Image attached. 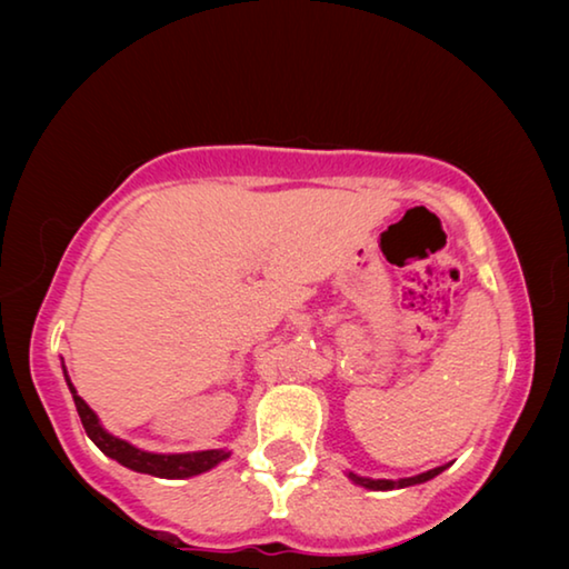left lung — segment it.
<instances>
[{
    "mask_svg": "<svg viewBox=\"0 0 569 569\" xmlns=\"http://www.w3.org/2000/svg\"><path fill=\"white\" fill-rule=\"evenodd\" d=\"M447 467H449V465H447ZM447 467L429 469V471H423V475L409 477V479H369V477H359V475H353V471H349V479L353 481V485H359V487H366V489H379V492H387V489H401V487L421 485V481L435 479V477H437V475H441V471H445Z\"/></svg>",
    "mask_w": 569,
    "mask_h": 569,
    "instance_id": "8db88e82",
    "label": "left lung"
}]
</instances>
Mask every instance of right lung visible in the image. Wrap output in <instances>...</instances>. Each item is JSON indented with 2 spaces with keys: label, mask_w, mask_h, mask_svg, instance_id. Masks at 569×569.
<instances>
[{
  "label": "right lung",
  "mask_w": 569,
  "mask_h": 569,
  "mask_svg": "<svg viewBox=\"0 0 569 569\" xmlns=\"http://www.w3.org/2000/svg\"><path fill=\"white\" fill-rule=\"evenodd\" d=\"M64 379H67V387L72 391L77 413H80L82 427L88 431V437L100 447L102 455L120 461L122 467H128L132 471H142V475L162 477V479H186V477L203 475V471L213 469L216 465H220V461L230 457V451H223V449L188 451V455H152V451H142L138 447H132L130 441L118 439L112 437L110 431H104L98 413H94L88 403H84L80 393L74 391L70 377H67V369H64Z\"/></svg>",
  "instance_id": "1"
}]
</instances>
